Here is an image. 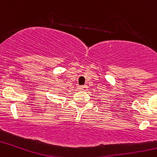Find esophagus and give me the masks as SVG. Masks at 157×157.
<instances>
[{"label": "esophagus", "mask_w": 157, "mask_h": 157, "mask_svg": "<svg viewBox=\"0 0 157 157\" xmlns=\"http://www.w3.org/2000/svg\"><path fill=\"white\" fill-rule=\"evenodd\" d=\"M79 90L81 91H86L87 90V86L86 85H83V86H77Z\"/></svg>", "instance_id": "esophagus-1"}]
</instances>
